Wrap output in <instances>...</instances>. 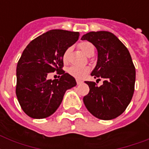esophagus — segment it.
<instances>
[{
    "label": "esophagus",
    "mask_w": 149,
    "mask_h": 149,
    "mask_svg": "<svg viewBox=\"0 0 149 149\" xmlns=\"http://www.w3.org/2000/svg\"><path fill=\"white\" fill-rule=\"evenodd\" d=\"M82 83H83V81H81V80H79V79H77V84H78V85H79V84H81Z\"/></svg>",
    "instance_id": "1"
}]
</instances>
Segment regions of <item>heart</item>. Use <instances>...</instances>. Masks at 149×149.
I'll use <instances>...</instances> for the list:
<instances>
[{"label":"heart","instance_id":"1","mask_svg":"<svg viewBox=\"0 0 149 149\" xmlns=\"http://www.w3.org/2000/svg\"><path fill=\"white\" fill-rule=\"evenodd\" d=\"M79 48L81 49L86 56H90L91 53L94 52V46L91 42H83L79 43ZM71 48H68L63 52V60L64 63H66L69 58V55L70 53ZM90 71V68L88 66H78V65H72L68 69V72L71 76H72L75 78L77 79H82L86 76Z\"/></svg>","mask_w":149,"mask_h":149}]
</instances>
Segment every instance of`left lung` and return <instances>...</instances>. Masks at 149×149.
Listing matches in <instances>:
<instances>
[{
    "label": "left lung",
    "instance_id": "8db88e82",
    "mask_svg": "<svg viewBox=\"0 0 149 149\" xmlns=\"http://www.w3.org/2000/svg\"><path fill=\"white\" fill-rule=\"evenodd\" d=\"M97 49V65L91 73L94 78L104 79L97 86L96 83L86 81L90 92L84 103L94 117L111 120L126 110L133 97L135 83V67L125 45L109 31H91L83 36Z\"/></svg>",
    "mask_w": 149,
    "mask_h": 149
}]
</instances>
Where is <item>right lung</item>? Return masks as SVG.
<instances>
[{
    "instance_id": "obj_1",
    "label": "right lung",
    "mask_w": 149,
    "mask_h": 149,
    "mask_svg": "<svg viewBox=\"0 0 149 149\" xmlns=\"http://www.w3.org/2000/svg\"><path fill=\"white\" fill-rule=\"evenodd\" d=\"M79 32L55 29L33 39L17 62L16 96L27 115L36 119L52 115L68 89L77 85L74 77L63 70V55L79 38ZM56 71L58 79L48 80Z\"/></svg>"
}]
</instances>
